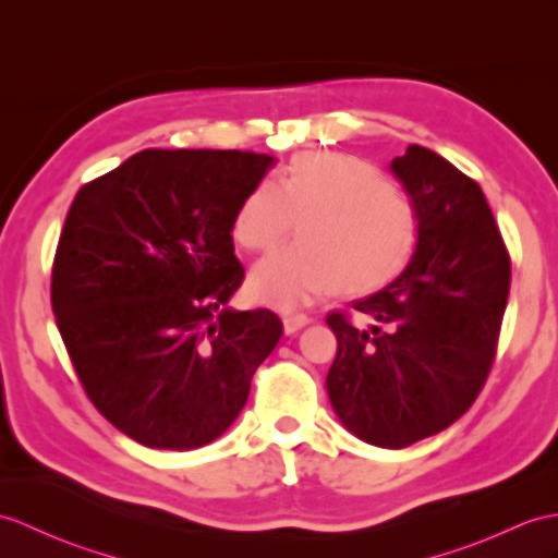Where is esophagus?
Instances as JSON below:
<instances>
[{"label":"esophagus","mask_w":558,"mask_h":558,"mask_svg":"<svg viewBox=\"0 0 558 558\" xmlns=\"http://www.w3.org/2000/svg\"><path fill=\"white\" fill-rule=\"evenodd\" d=\"M308 323H311V318L306 314H292V316L282 318V326H284V332H288V335L302 330L304 326H308Z\"/></svg>","instance_id":"obj_1"}]
</instances>
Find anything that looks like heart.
I'll return each instance as SVG.
<instances>
[{
    "instance_id": "1",
    "label": "heart",
    "mask_w": 558,
    "mask_h": 558,
    "mask_svg": "<svg viewBox=\"0 0 558 558\" xmlns=\"http://www.w3.org/2000/svg\"><path fill=\"white\" fill-rule=\"evenodd\" d=\"M294 218L302 240L262 258L250 278L256 300L282 311L330 290H378L416 247V214L407 194L349 154L306 151L278 183L254 185L232 218V238L244 250H270Z\"/></svg>"
}]
</instances>
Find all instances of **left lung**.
Listing matches in <instances>:
<instances>
[{"label":"left lung","instance_id":"1","mask_svg":"<svg viewBox=\"0 0 558 558\" xmlns=\"http://www.w3.org/2000/svg\"><path fill=\"white\" fill-rule=\"evenodd\" d=\"M418 220L416 252L385 290L326 318L338 338L328 397L349 433L404 449L481 395L497 352L511 262L481 185L421 145L392 161Z\"/></svg>","mask_w":558,"mask_h":558}]
</instances>
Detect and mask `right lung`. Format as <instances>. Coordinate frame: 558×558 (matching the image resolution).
<instances>
[{
  "mask_svg": "<svg viewBox=\"0 0 558 558\" xmlns=\"http://www.w3.org/2000/svg\"><path fill=\"white\" fill-rule=\"evenodd\" d=\"M274 166L238 149H145L77 190L51 308L89 401L151 449L214 442L247 404L282 323L232 311V218Z\"/></svg>",
  "mask_w": 558,
  "mask_h": 558,
  "instance_id": "add662e5",
  "label": "right lung"
}]
</instances>
